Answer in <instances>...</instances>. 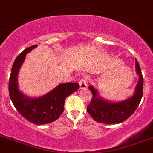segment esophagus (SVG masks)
Returning <instances> with one entry per match:
<instances>
[{"label": "esophagus", "mask_w": 153, "mask_h": 153, "mask_svg": "<svg viewBox=\"0 0 153 153\" xmlns=\"http://www.w3.org/2000/svg\"><path fill=\"white\" fill-rule=\"evenodd\" d=\"M79 86H80V89H85V88H87L88 85H87V82H86L85 79H82L80 80Z\"/></svg>", "instance_id": "obj_1"}]
</instances>
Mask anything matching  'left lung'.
I'll list each match as a JSON object with an SVG mask.
<instances>
[{"label":"left lung","mask_w":153,"mask_h":153,"mask_svg":"<svg viewBox=\"0 0 153 153\" xmlns=\"http://www.w3.org/2000/svg\"><path fill=\"white\" fill-rule=\"evenodd\" d=\"M135 71L138 81L133 96L120 102H111L101 97L94 86H89L93 94L87 108L88 113L97 122L107 124H119L128 119L138 108L143 95V76L141 68L135 59Z\"/></svg>","instance_id":"1"}]
</instances>
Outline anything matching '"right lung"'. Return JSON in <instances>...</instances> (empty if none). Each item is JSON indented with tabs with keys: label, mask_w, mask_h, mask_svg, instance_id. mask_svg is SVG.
<instances>
[{
	"label": "right lung",
	"mask_w": 153,
	"mask_h": 153,
	"mask_svg": "<svg viewBox=\"0 0 153 153\" xmlns=\"http://www.w3.org/2000/svg\"><path fill=\"white\" fill-rule=\"evenodd\" d=\"M37 45L26 48L17 56L12 65L9 83V92L14 106L21 116L33 124L41 125L56 120L64 111L65 99L79 88L74 82L60 83L47 94L39 97H30L20 91L18 76L26 54Z\"/></svg>",
	"instance_id": "add662e5"
}]
</instances>
